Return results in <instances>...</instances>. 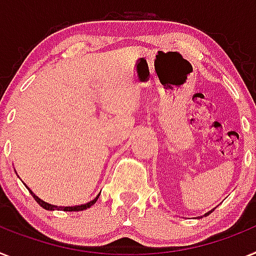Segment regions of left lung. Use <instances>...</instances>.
Instances as JSON below:
<instances>
[{
	"mask_svg": "<svg viewBox=\"0 0 256 256\" xmlns=\"http://www.w3.org/2000/svg\"><path fill=\"white\" fill-rule=\"evenodd\" d=\"M214 210H215V208H214ZM214 210H211V211H208V212H207V214H204V215H203V216H208V215H210V214ZM203 216H200V218H203Z\"/></svg>",
	"mask_w": 256,
	"mask_h": 256,
	"instance_id": "obj_1",
	"label": "left lung"
}]
</instances>
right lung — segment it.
Wrapping results in <instances>:
<instances>
[{
  "label": "right lung",
  "instance_id": "1",
  "mask_svg": "<svg viewBox=\"0 0 256 256\" xmlns=\"http://www.w3.org/2000/svg\"><path fill=\"white\" fill-rule=\"evenodd\" d=\"M26 186H27V185H26ZM27 189H28V190H30V193L32 194V196H34V200H36V202L38 203V204H40V206L42 207V208L49 210V211H54V210H60V211H82V210H86V208H89V207L93 206V204H94V203L97 202L98 198H100V194H101V193H100L97 196H96L94 200H90V202H88V203H85V204H78V206H67V207L60 206V207H58V206H54V204H50V203L45 202V200H40V198H38V196H37L36 194L34 193V192L30 190V189L28 186H27Z\"/></svg>",
  "mask_w": 256,
  "mask_h": 256
}]
</instances>
